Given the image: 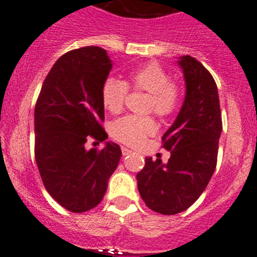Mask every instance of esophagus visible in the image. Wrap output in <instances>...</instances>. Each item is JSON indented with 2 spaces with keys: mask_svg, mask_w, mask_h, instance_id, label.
I'll use <instances>...</instances> for the list:
<instances>
[{
  "mask_svg": "<svg viewBox=\"0 0 257 257\" xmlns=\"http://www.w3.org/2000/svg\"><path fill=\"white\" fill-rule=\"evenodd\" d=\"M122 155L123 156H127V155H130V154H133V150H130V149H127V148H122Z\"/></svg>",
  "mask_w": 257,
  "mask_h": 257,
  "instance_id": "1",
  "label": "esophagus"
}]
</instances>
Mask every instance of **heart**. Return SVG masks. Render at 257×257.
<instances>
[{
    "label": "heart",
    "mask_w": 257,
    "mask_h": 257,
    "mask_svg": "<svg viewBox=\"0 0 257 257\" xmlns=\"http://www.w3.org/2000/svg\"><path fill=\"white\" fill-rule=\"evenodd\" d=\"M128 87L136 92L148 93L145 112H154L160 118L174 114L182 99L179 85L170 80L167 70L156 63H149L131 73L127 83L112 77L104 80L101 90L104 108L111 113H119L123 109ZM155 131L156 123L150 116L122 117L111 127L112 136L128 146H139Z\"/></svg>",
    "instance_id": "b5f03b06"
}]
</instances>
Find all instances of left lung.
<instances>
[{
  "label": "left lung",
  "instance_id": "obj_1",
  "mask_svg": "<svg viewBox=\"0 0 257 257\" xmlns=\"http://www.w3.org/2000/svg\"><path fill=\"white\" fill-rule=\"evenodd\" d=\"M178 63L187 92L177 119L161 138L170 159L163 164L161 159L145 158V167L136 175L146 206L167 216L188 209L204 192L216 169L222 133L218 90L212 74L189 55Z\"/></svg>",
  "mask_w": 257,
  "mask_h": 257
}]
</instances>
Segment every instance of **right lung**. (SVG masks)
Segmentation results:
<instances>
[{"label":"right lung","instance_id":"add662e5","mask_svg":"<svg viewBox=\"0 0 257 257\" xmlns=\"http://www.w3.org/2000/svg\"><path fill=\"white\" fill-rule=\"evenodd\" d=\"M99 46L74 49L46 75L35 104V160L44 187L62 207L82 213L98 206L121 159L117 144L87 149L108 138L101 90L111 72Z\"/></svg>","mask_w":257,"mask_h":257}]
</instances>
